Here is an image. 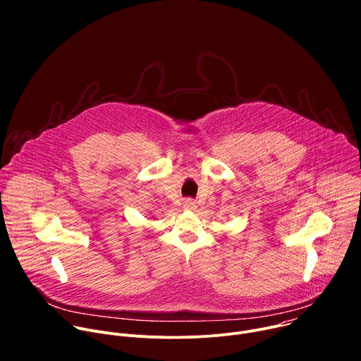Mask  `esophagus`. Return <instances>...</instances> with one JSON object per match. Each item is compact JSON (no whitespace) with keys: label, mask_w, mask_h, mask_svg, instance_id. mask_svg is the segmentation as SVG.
<instances>
[{"label":"esophagus","mask_w":361,"mask_h":361,"mask_svg":"<svg viewBox=\"0 0 361 361\" xmlns=\"http://www.w3.org/2000/svg\"><path fill=\"white\" fill-rule=\"evenodd\" d=\"M183 207H184L185 210H195L197 204H195V201H194V200H191V198H187V200L183 202Z\"/></svg>","instance_id":"esophagus-1"}]
</instances>
